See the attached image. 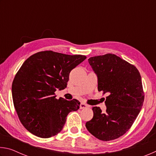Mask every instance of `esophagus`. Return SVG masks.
<instances>
[{
    "label": "esophagus",
    "mask_w": 156,
    "mask_h": 156,
    "mask_svg": "<svg viewBox=\"0 0 156 156\" xmlns=\"http://www.w3.org/2000/svg\"><path fill=\"white\" fill-rule=\"evenodd\" d=\"M89 106L87 105H86L85 103H84V102H81L80 105V109H84V108H87Z\"/></svg>",
    "instance_id": "obj_1"
}]
</instances>
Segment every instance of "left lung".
Masks as SVG:
<instances>
[{"label": "left lung", "mask_w": 156, "mask_h": 156, "mask_svg": "<svg viewBox=\"0 0 156 156\" xmlns=\"http://www.w3.org/2000/svg\"><path fill=\"white\" fill-rule=\"evenodd\" d=\"M89 65L98 77V89L107 93L105 113L92 108L94 117L86 128L103 141L117 139L133 125L143 105L144 96L138 69L115 54L91 57Z\"/></svg>", "instance_id": "1"}]
</instances>
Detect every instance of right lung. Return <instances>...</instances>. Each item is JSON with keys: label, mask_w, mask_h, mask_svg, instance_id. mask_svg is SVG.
<instances>
[{"label": "right lung", "mask_w": 156, "mask_h": 156, "mask_svg": "<svg viewBox=\"0 0 156 156\" xmlns=\"http://www.w3.org/2000/svg\"><path fill=\"white\" fill-rule=\"evenodd\" d=\"M87 58L44 51L23 62L13 80V102L18 118L34 135L48 138L62 131L68 113L77 111L76 99L56 98L55 91L67 87L69 73Z\"/></svg>", "instance_id": "right-lung-1"}]
</instances>
